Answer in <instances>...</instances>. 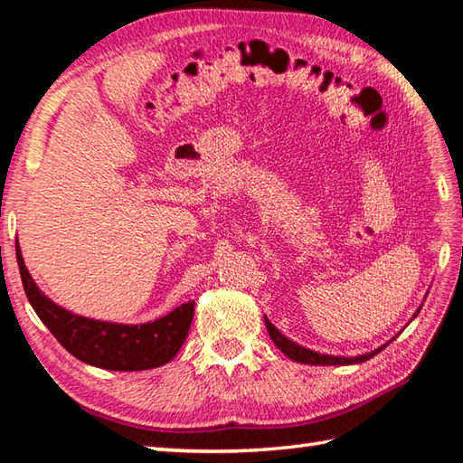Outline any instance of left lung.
<instances>
[{"mask_svg": "<svg viewBox=\"0 0 463 463\" xmlns=\"http://www.w3.org/2000/svg\"><path fill=\"white\" fill-rule=\"evenodd\" d=\"M420 313V309L416 311V315ZM414 315V317H416ZM412 317V318H414ZM265 326H267V333H269V336H271V341L275 343V346L279 348V351L283 353V354H287L291 358V361H295V363H303V364H326V366H333V364H358V363H364V361H368V358H373L374 354H378L380 351H383V348L386 346V345H383V346H378V348H374L373 353H366V354H361V356H331V354H321V353H315V351H309V348H305V346H301V345H297V343H293L291 338H287L285 335H281L279 331H277V328L271 325V321L269 318L265 317Z\"/></svg>", "mask_w": 463, "mask_h": 463, "instance_id": "1", "label": "left lung"}]
</instances>
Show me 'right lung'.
<instances>
[{
  "label": "right lung",
  "instance_id": "obj_1",
  "mask_svg": "<svg viewBox=\"0 0 463 463\" xmlns=\"http://www.w3.org/2000/svg\"><path fill=\"white\" fill-rule=\"evenodd\" d=\"M19 273L27 299L57 341L79 361L107 371H148L170 363L190 331L194 301L182 303L172 313L145 325H120L73 315L41 293L24 263L15 243Z\"/></svg>",
  "mask_w": 463,
  "mask_h": 463
}]
</instances>
